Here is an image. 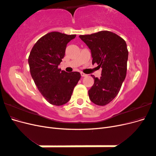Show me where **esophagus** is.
<instances>
[{"instance_id":"obj_1","label":"esophagus","mask_w":156,"mask_h":156,"mask_svg":"<svg viewBox=\"0 0 156 156\" xmlns=\"http://www.w3.org/2000/svg\"><path fill=\"white\" fill-rule=\"evenodd\" d=\"M81 76H82V77H86L87 75V74L84 73H83V72H82V73H81Z\"/></svg>"}]
</instances>
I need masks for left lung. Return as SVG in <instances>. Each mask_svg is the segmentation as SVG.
Wrapping results in <instances>:
<instances>
[{"mask_svg":"<svg viewBox=\"0 0 156 156\" xmlns=\"http://www.w3.org/2000/svg\"><path fill=\"white\" fill-rule=\"evenodd\" d=\"M79 37L91 51L92 64L102 68L100 78L94 75V83L88 90L90 100L103 106L119 94L126 76L128 51L124 39L112 32L100 31Z\"/></svg>","mask_w":156,"mask_h":156,"instance_id":"8db88e82","label":"left lung"}]
</instances>
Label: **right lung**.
Returning a JSON list of instances; mask_svg holds the SVG:
<instances>
[{
	"mask_svg": "<svg viewBox=\"0 0 156 156\" xmlns=\"http://www.w3.org/2000/svg\"><path fill=\"white\" fill-rule=\"evenodd\" d=\"M76 35L52 32L37 41L29 56L31 76L40 93L52 105L60 106L69 101L81 74L58 69L68 43Z\"/></svg>",
	"mask_w": 156,
	"mask_h": 156,
	"instance_id": "obj_1",
	"label": "right lung"
}]
</instances>
